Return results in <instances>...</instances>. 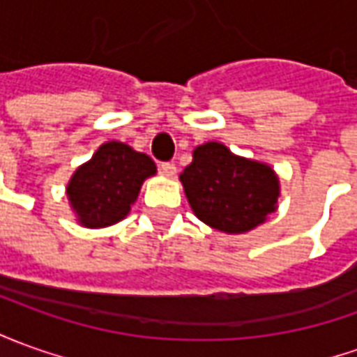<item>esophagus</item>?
I'll return each instance as SVG.
<instances>
[{
  "label": "esophagus",
  "instance_id": "34e87169",
  "mask_svg": "<svg viewBox=\"0 0 357 357\" xmlns=\"http://www.w3.org/2000/svg\"><path fill=\"white\" fill-rule=\"evenodd\" d=\"M159 171H161L165 176H174V173H176V167H174V163H171V161H165V163L159 165Z\"/></svg>",
  "mask_w": 357,
  "mask_h": 357
}]
</instances>
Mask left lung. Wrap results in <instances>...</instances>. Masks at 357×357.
Here are the masks:
<instances>
[{"label":"left lung","mask_w":357,"mask_h":357,"mask_svg":"<svg viewBox=\"0 0 357 357\" xmlns=\"http://www.w3.org/2000/svg\"><path fill=\"white\" fill-rule=\"evenodd\" d=\"M181 183L194 213L225 233L255 229L276 211L280 196L278 176L268 165L237 157L218 142L194 149Z\"/></svg>","instance_id":"left-lung-1"}]
</instances>
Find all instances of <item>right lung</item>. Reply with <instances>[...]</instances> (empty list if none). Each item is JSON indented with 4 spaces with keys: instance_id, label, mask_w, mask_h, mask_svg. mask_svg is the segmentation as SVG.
<instances>
[{
    "instance_id": "obj_1",
    "label": "right lung",
    "mask_w": 357,
    "mask_h": 357,
    "mask_svg": "<svg viewBox=\"0 0 357 357\" xmlns=\"http://www.w3.org/2000/svg\"><path fill=\"white\" fill-rule=\"evenodd\" d=\"M155 163L122 142H107L81 165L68 184V198L85 227H107L124 220Z\"/></svg>"
}]
</instances>
